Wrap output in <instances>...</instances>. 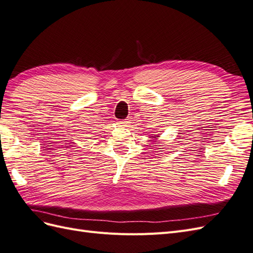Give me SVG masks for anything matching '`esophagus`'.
Wrapping results in <instances>:
<instances>
[{"mask_svg": "<svg viewBox=\"0 0 253 253\" xmlns=\"http://www.w3.org/2000/svg\"><path fill=\"white\" fill-rule=\"evenodd\" d=\"M128 124H129V120H124V121H118V125L120 126H128Z\"/></svg>", "mask_w": 253, "mask_h": 253, "instance_id": "obj_1", "label": "esophagus"}]
</instances>
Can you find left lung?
I'll use <instances>...</instances> for the list:
<instances>
[{"label":"left lung","mask_w":253,"mask_h":253,"mask_svg":"<svg viewBox=\"0 0 253 253\" xmlns=\"http://www.w3.org/2000/svg\"><path fill=\"white\" fill-rule=\"evenodd\" d=\"M155 137H159V135H155Z\"/></svg>","instance_id":"8db88e82"}]
</instances>
